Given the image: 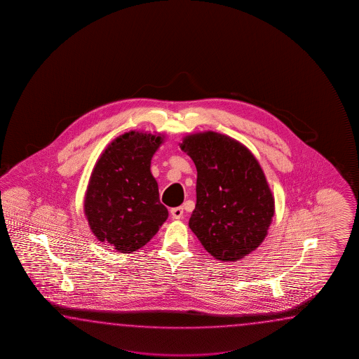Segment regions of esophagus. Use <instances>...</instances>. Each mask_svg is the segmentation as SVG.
Segmentation results:
<instances>
[{
    "label": "esophagus",
    "mask_w": 359,
    "mask_h": 359,
    "mask_svg": "<svg viewBox=\"0 0 359 359\" xmlns=\"http://www.w3.org/2000/svg\"><path fill=\"white\" fill-rule=\"evenodd\" d=\"M170 214L173 219H181L183 217V206H177L170 209Z\"/></svg>",
    "instance_id": "34e87169"
}]
</instances>
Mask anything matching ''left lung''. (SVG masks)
Here are the masks:
<instances>
[{
	"label": "left lung",
	"mask_w": 359,
	"mask_h": 359,
	"mask_svg": "<svg viewBox=\"0 0 359 359\" xmlns=\"http://www.w3.org/2000/svg\"><path fill=\"white\" fill-rule=\"evenodd\" d=\"M180 147L198 170L191 231L221 262L254 252L275 215V198L259 161L240 141L213 130L190 133Z\"/></svg>",
	"instance_id": "8db88e82"
}]
</instances>
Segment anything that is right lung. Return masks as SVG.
<instances>
[{"label":"right lung","mask_w":359,"mask_h":359,"mask_svg":"<svg viewBox=\"0 0 359 359\" xmlns=\"http://www.w3.org/2000/svg\"><path fill=\"white\" fill-rule=\"evenodd\" d=\"M165 136L130 130L100 155L84 195V215L100 243L128 254L147 244L168 218L151 159Z\"/></svg>","instance_id":"obj_1"}]
</instances>
